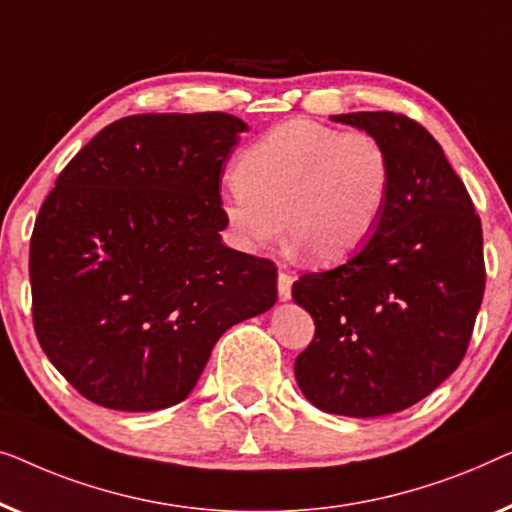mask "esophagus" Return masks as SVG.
Segmentation results:
<instances>
[{
  "mask_svg": "<svg viewBox=\"0 0 512 512\" xmlns=\"http://www.w3.org/2000/svg\"><path fill=\"white\" fill-rule=\"evenodd\" d=\"M292 283H294L292 273H287V271L278 273V297H280V301H290L292 299Z\"/></svg>",
  "mask_w": 512,
  "mask_h": 512,
  "instance_id": "obj_1",
  "label": "esophagus"
}]
</instances>
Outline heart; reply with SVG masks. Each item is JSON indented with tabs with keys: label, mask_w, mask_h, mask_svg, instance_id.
<instances>
[{
	"label": "heart",
	"mask_w": 512,
	"mask_h": 512,
	"mask_svg": "<svg viewBox=\"0 0 512 512\" xmlns=\"http://www.w3.org/2000/svg\"><path fill=\"white\" fill-rule=\"evenodd\" d=\"M222 218L243 250L285 232L313 262H338L364 248L380 225L392 185L383 143L308 120L273 127L234 164Z\"/></svg>",
	"instance_id": "heart-1"
}]
</instances>
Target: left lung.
I'll return each mask as SVG.
<instances>
[{"label":"left lung","instance_id":"obj_1","mask_svg":"<svg viewBox=\"0 0 512 512\" xmlns=\"http://www.w3.org/2000/svg\"><path fill=\"white\" fill-rule=\"evenodd\" d=\"M331 120L383 143L390 199L364 248L292 285V299L315 322L294 376L325 413L390 415L434 392L466 355L485 292L482 227L464 183L420 122L390 111Z\"/></svg>","mask_w":512,"mask_h":512}]
</instances>
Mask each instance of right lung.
I'll use <instances>...</instances> for the list:
<instances>
[{"instance_id":"obj_1","label":"right lung","mask_w":512,"mask_h":512,"mask_svg":"<svg viewBox=\"0 0 512 512\" xmlns=\"http://www.w3.org/2000/svg\"><path fill=\"white\" fill-rule=\"evenodd\" d=\"M241 132L229 113L129 115L81 148L43 201L30 241L34 331L92 403H181L218 338L276 304L273 262L220 236L222 164Z\"/></svg>"}]
</instances>
